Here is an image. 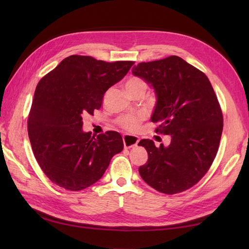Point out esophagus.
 I'll return each instance as SVG.
<instances>
[{
	"label": "esophagus",
	"mask_w": 249,
	"mask_h": 249,
	"mask_svg": "<svg viewBox=\"0 0 249 249\" xmlns=\"http://www.w3.org/2000/svg\"><path fill=\"white\" fill-rule=\"evenodd\" d=\"M123 142L125 149H130V147L137 146L139 142V138L137 136H130V135H123Z\"/></svg>",
	"instance_id": "obj_1"
}]
</instances>
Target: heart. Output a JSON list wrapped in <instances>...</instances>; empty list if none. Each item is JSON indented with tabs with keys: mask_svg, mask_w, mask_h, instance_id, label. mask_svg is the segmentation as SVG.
Instances as JSON below:
<instances>
[{
	"mask_svg": "<svg viewBox=\"0 0 249 249\" xmlns=\"http://www.w3.org/2000/svg\"><path fill=\"white\" fill-rule=\"evenodd\" d=\"M125 88L127 89L129 95H131L139 91L145 92L146 83L143 79H141L139 77H130L126 80ZM140 120L141 119L139 116H136V115H124L122 116V118H120L119 124L122 128L129 131H134L135 129H137V127H138Z\"/></svg>",
	"mask_w": 249,
	"mask_h": 249,
	"instance_id": "obj_1",
	"label": "heart"
}]
</instances>
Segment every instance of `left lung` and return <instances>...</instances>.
<instances>
[{"label":"left lung","instance_id":"1","mask_svg":"<svg viewBox=\"0 0 249 249\" xmlns=\"http://www.w3.org/2000/svg\"><path fill=\"white\" fill-rule=\"evenodd\" d=\"M135 76L151 84L156 106L151 116L156 131L171 136L168 146L150 139L146 163L139 168L143 181L162 194L182 193L197 184L217 154L223 133V112L209 78L179 56L139 63Z\"/></svg>","mask_w":249,"mask_h":249}]
</instances>
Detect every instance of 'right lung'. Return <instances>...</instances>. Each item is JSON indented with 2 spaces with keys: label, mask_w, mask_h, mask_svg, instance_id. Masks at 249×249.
<instances>
[{
  "label": "right lung",
  "mask_w": 249,
  "mask_h": 249,
  "mask_svg": "<svg viewBox=\"0 0 249 249\" xmlns=\"http://www.w3.org/2000/svg\"><path fill=\"white\" fill-rule=\"evenodd\" d=\"M133 65L131 61L108 63L71 55L40 79L28 131L36 160L51 182L75 192L91 186L104 176L111 158L123 150V139L116 131L84 133L82 116L100 109L106 91Z\"/></svg>",
  "instance_id": "add662e5"
}]
</instances>
